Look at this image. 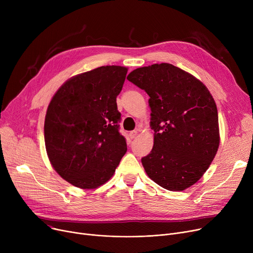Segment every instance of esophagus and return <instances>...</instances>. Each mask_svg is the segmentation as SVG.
Wrapping results in <instances>:
<instances>
[{
	"label": "esophagus",
	"instance_id": "esophagus-1",
	"mask_svg": "<svg viewBox=\"0 0 253 253\" xmlns=\"http://www.w3.org/2000/svg\"><path fill=\"white\" fill-rule=\"evenodd\" d=\"M136 136H137V131H136V130L131 131L130 133H129V137H130L131 139H134Z\"/></svg>",
	"mask_w": 253,
	"mask_h": 253
}]
</instances>
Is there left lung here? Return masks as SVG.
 Instances as JSON below:
<instances>
[{
  "mask_svg": "<svg viewBox=\"0 0 253 253\" xmlns=\"http://www.w3.org/2000/svg\"><path fill=\"white\" fill-rule=\"evenodd\" d=\"M128 81L150 96L154 147L141 159L149 177L168 191H183L202 177L219 145L218 115L207 87L170 63L132 71Z\"/></svg>",
  "mask_w": 253,
  "mask_h": 253,
  "instance_id": "obj_1",
  "label": "left lung"
}]
</instances>
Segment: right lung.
Returning <instances> with one entry per match:
<instances>
[{
	"mask_svg": "<svg viewBox=\"0 0 253 253\" xmlns=\"http://www.w3.org/2000/svg\"><path fill=\"white\" fill-rule=\"evenodd\" d=\"M127 71L106 65L77 75L48 105L44 125L48 158L57 173L77 188L96 189L105 183L127 151L117 108Z\"/></svg>",
	"mask_w": 253,
	"mask_h": 253,
	"instance_id": "add662e5",
	"label": "right lung"
}]
</instances>
